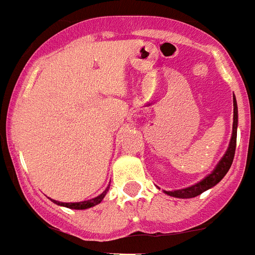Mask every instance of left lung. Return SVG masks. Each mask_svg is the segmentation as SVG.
I'll use <instances>...</instances> for the list:
<instances>
[{
  "label": "left lung",
  "instance_id": "1",
  "mask_svg": "<svg viewBox=\"0 0 255 255\" xmlns=\"http://www.w3.org/2000/svg\"><path fill=\"white\" fill-rule=\"evenodd\" d=\"M233 133H232V139L231 143H229V148L228 151L225 152V155L223 156V159L220 160V163L217 164V167L215 168V171L212 172L211 175H208L207 178L203 179L200 183L192 185V187H188V188L184 189H178V191H171V192H167L170 196L179 197V199H189V197H195L197 195H200L207 189L212 188L213 185H216L217 183L221 180V179L227 175V172L231 168L232 163L234 159V152H236V143H237V122H238V112H237V103H236V99H233Z\"/></svg>",
  "mask_w": 255,
  "mask_h": 255
}]
</instances>
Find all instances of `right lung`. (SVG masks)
Masks as SVG:
<instances>
[{
	"instance_id": "1",
	"label": "right lung",
	"mask_w": 255,
	"mask_h": 255,
	"mask_svg": "<svg viewBox=\"0 0 255 255\" xmlns=\"http://www.w3.org/2000/svg\"><path fill=\"white\" fill-rule=\"evenodd\" d=\"M109 188V187H108ZM108 188L104 191L101 195H99L97 197L92 199V200H88V201H80V203H60V201H55L58 205H63V207H67V208H72V209H87V208H91V207H95V205L100 204L101 200L104 199V196L107 195L108 192Z\"/></svg>"
}]
</instances>
